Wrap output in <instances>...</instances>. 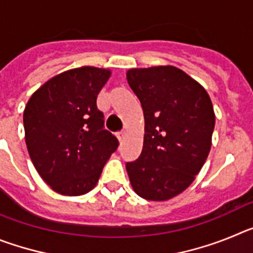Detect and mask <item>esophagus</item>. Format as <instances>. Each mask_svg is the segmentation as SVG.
Here are the masks:
<instances>
[{
	"mask_svg": "<svg viewBox=\"0 0 253 253\" xmlns=\"http://www.w3.org/2000/svg\"><path fill=\"white\" fill-rule=\"evenodd\" d=\"M124 137H125V131H119V133H116V138H118L119 142H123Z\"/></svg>",
	"mask_w": 253,
	"mask_h": 253,
	"instance_id": "34e87169",
	"label": "esophagus"
}]
</instances>
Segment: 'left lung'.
Returning <instances> with one entry per match:
<instances>
[{"label":"left lung","mask_w":253,"mask_h":253,"mask_svg":"<svg viewBox=\"0 0 253 253\" xmlns=\"http://www.w3.org/2000/svg\"><path fill=\"white\" fill-rule=\"evenodd\" d=\"M126 80L144 113L142 153L126 163L131 187L146 200H169L191 185L207 161L213 104L204 87L177 67L131 68Z\"/></svg>","instance_id":"obj_1"}]
</instances>
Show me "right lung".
Returning <instances> with one entry per match:
<instances>
[{"label": "right lung", "mask_w": 253, "mask_h": 253, "mask_svg": "<svg viewBox=\"0 0 253 253\" xmlns=\"http://www.w3.org/2000/svg\"><path fill=\"white\" fill-rule=\"evenodd\" d=\"M106 68L84 66L51 77L24 110L25 142L40 177L55 193L87 194L119 142L104 129L96 99L110 78Z\"/></svg>", "instance_id": "obj_1"}]
</instances>
